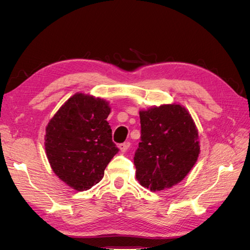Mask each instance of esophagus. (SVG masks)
Instances as JSON below:
<instances>
[{
	"mask_svg": "<svg viewBox=\"0 0 250 250\" xmlns=\"http://www.w3.org/2000/svg\"><path fill=\"white\" fill-rule=\"evenodd\" d=\"M129 147H130L129 142H125V143H122V144H120V145H119V149L122 151V152H126V151L129 149Z\"/></svg>",
	"mask_w": 250,
	"mask_h": 250,
	"instance_id": "esophagus-1",
	"label": "esophagus"
}]
</instances>
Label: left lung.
I'll return each mask as SVG.
<instances>
[{"label": "left lung", "instance_id": "obj_1", "mask_svg": "<svg viewBox=\"0 0 250 250\" xmlns=\"http://www.w3.org/2000/svg\"><path fill=\"white\" fill-rule=\"evenodd\" d=\"M141 143L134 154L135 177L150 191L180 183L198 160V129L190 112L179 104L140 110Z\"/></svg>", "mask_w": 250, "mask_h": 250}]
</instances>
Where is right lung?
Segmentation results:
<instances>
[{
    "instance_id": "1",
    "label": "right lung",
    "mask_w": 250,
    "mask_h": 250,
    "mask_svg": "<svg viewBox=\"0 0 250 250\" xmlns=\"http://www.w3.org/2000/svg\"><path fill=\"white\" fill-rule=\"evenodd\" d=\"M109 103L77 93L67 99L48 123L44 149L59 179L79 192L89 190L119 149L106 121Z\"/></svg>"
}]
</instances>
